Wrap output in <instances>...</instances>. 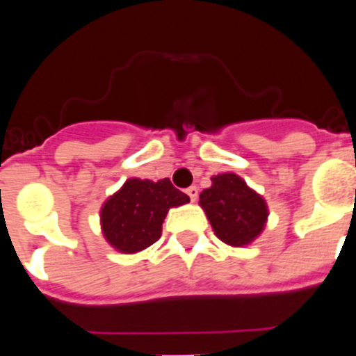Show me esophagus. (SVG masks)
I'll return each mask as SVG.
<instances>
[{
    "label": "esophagus",
    "mask_w": 356,
    "mask_h": 356,
    "mask_svg": "<svg viewBox=\"0 0 356 356\" xmlns=\"http://www.w3.org/2000/svg\"><path fill=\"white\" fill-rule=\"evenodd\" d=\"M186 193H188V196L191 198V201L198 200V188H196V186H191V188H188V189H186Z\"/></svg>",
    "instance_id": "1"
}]
</instances>
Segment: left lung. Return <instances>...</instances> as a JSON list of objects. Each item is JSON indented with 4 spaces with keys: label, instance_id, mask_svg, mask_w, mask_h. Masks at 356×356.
Returning a JSON list of instances; mask_svg holds the SVG:
<instances>
[{
    "label": "left lung",
    "instance_id": "left-lung-1",
    "mask_svg": "<svg viewBox=\"0 0 356 356\" xmlns=\"http://www.w3.org/2000/svg\"><path fill=\"white\" fill-rule=\"evenodd\" d=\"M200 204L217 238L225 245H250L267 222L265 200L236 174L211 177V188L201 193Z\"/></svg>",
    "mask_w": 356,
    "mask_h": 356
}]
</instances>
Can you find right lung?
Returning <instances> with one entry per match:
<instances>
[{
	"mask_svg": "<svg viewBox=\"0 0 356 356\" xmlns=\"http://www.w3.org/2000/svg\"><path fill=\"white\" fill-rule=\"evenodd\" d=\"M189 196L168 179H129L118 193L103 204L102 229L106 241L122 253H136L152 246L161 236L168 208L188 203Z\"/></svg>",
	"mask_w": 356,
	"mask_h": 356,
	"instance_id": "add662e5",
	"label": "right lung"
}]
</instances>
